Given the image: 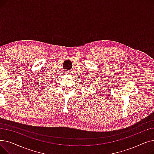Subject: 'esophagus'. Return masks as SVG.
Listing matches in <instances>:
<instances>
[{
	"label": "esophagus",
	"mask_w": 154,
	"mask_h": 154,
	"mask_svg": "<svg viewBox=\"0 0 154 154\" xmlns=\"http://www.w3.org/2000/svg\"><path fill=\"white\" fill-rule=\"evenodd\" d=\"M65 72L67 73V74H70V73H71V72H70V71H69V70H67V71L66 70V71Z\"/></svg>",
	"instance_id": "esophagus-1"
}]
</instances>
